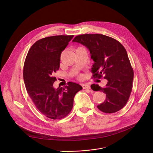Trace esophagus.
<instances>
[{
    "instance_id": "1",
    "label": "esophagus",
    "mask_w": 153,
    "mask_h": 153,
    "mask_svg": "<svg viewBox=\"0 0 153 153\" xmlns=\"http://www.w3.org/2000/svg\"><path fill=\"white\" fill-rule=\"evenodd\" d=\"M82 87L84 89H90L91 87L90 85L88 84H82Z\"/></svg>"
}]
</instances>
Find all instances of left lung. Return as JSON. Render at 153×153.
I'll return each mask as SVG.
<instances>
[{"mask_svg": "<svg viewBox=\"0 0 153 153\" xmlns=\"http://www.w3.org/2000/svg\"><path fill=\"white\" fill-rule=\"evenodd\" d=\"M72 42L82 44L90 51L94 61L93 77L103 76L108 81L104 88L92 85L94 91L106 94L105 100L97 108L107 114L121 110L129 99L134 76L125 48L117 40L101 34L78 35Z\"/></svg>", "mask_w": 153, "mask_h": 153, "instance_id": "obj_1", "label": "left lung"}]
</instances>
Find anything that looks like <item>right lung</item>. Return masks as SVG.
<instances>
[{"label": "right lung", "instance_id": "obj_1", "mask_svg": "<svg viewBox=\"0 0 153 153\" xmlns=\"http://www.w3.org/2000/svg\"><path fill=\"white\" fill-rule=\"evenodd\" d=\"M74 35L46 37L35 43L28 52L24 63L23 79L30 97L37 109L53 120L66 117L73 107L74 98L82 87L69 82L56 89L53 75L58 70L61 54Z\"/></svg>", "mask_w": 153, "mask_h": 153}]
</instances>
